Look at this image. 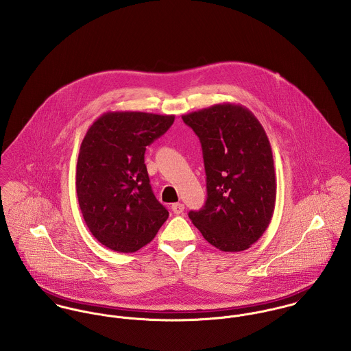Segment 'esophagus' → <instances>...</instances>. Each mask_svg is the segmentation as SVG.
<instances>
[{"label": "esophagus", "mask_w": 351, "mask_h": 351, "mask_svg": "<svg viewBox=\"0 0 351 351\" xmlns=\"http://www.w3.org/2000/svg\"><path fill=\"white\" fill-rule=\"evenodd\" d=\"M171 209H173L174 215H181L184 212V209H185V205L182 202H176V204L171 205Z\"/></svg>", "instance_id": "1"}]
</instances>
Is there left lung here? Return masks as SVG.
Listing matches in <instances>:
<instances>
[{"mask_svg":"<svg viewBox=\"0 0 351 351\" xmlns=\"http://www.w3.org/2000/svg\"><path fill=\"white\" fill-rule=\"evenodd\" d=\"M182 120L199 136L206 201L191 210L205 241L226 252L247 250L273 217L277 182L267 135L247 108L216 104Z\"/></svg>","mask_w":351,"mask_h":351,"instance_id":"8db88e82","label":"left lung"}]
</instances>
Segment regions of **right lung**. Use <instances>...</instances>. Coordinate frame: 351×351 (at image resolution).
I'll use <instances>...</instances> for the list:
<instances>
[{"instance_id": "add662e5", "label": "right lung", "mask_w": 351, "mask_h": 351, "mask_svg": "<svg viewBox=\"0 0 351 351\" xmlns=\"http://www.w3.org/2000/svg\"><path fill=\"white\" fill-rule=\"evenodd\" d=\"M174 114L106 112L89 127L77 162V196L92 235L105 247L135 252L155 238L167 209L151 189L146 147Z\"/></svg>"}]
</instances>
